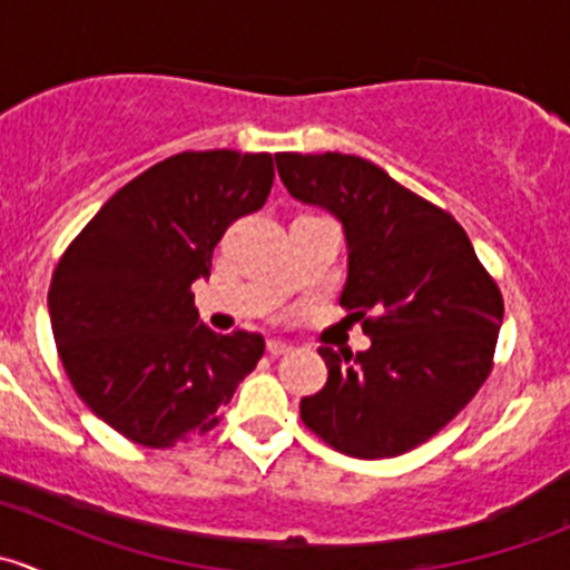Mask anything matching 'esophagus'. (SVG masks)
<instances>
[{
    "label": "esophagus",
    "mask_w": 570,
    "mask_h": 570,
    "mask_svg": "<svg viewBox=\"0 0 570 570\" xmlns=\"http://www.w3.org/2000/svg\"><path fill=\"white\" fill-rule=\"evenodd\" d=\"M267 353L273 355V358H281V355L292 353V344L281 342V338H269V342H267Z\"/></svg>",
    "instance_id": "obj_1"
}]
</instances>
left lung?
<instances>
[{
	"label": "left lung",
	"instance_id": "left-lung-1",
	"mask_svg": "<svg viewBox=\"0 0 570 570\" xmlns=\"http://www.w3.org/2000/svg\"><path fill=\"white\" fill-rule=\"evenodd\" d=\"M278 176L303 204L344 223L347 284L338 306L372 347L327 364L301 419L350 458H394L433 439L493 370L504 301L463 226L353 154H278Z\"/></svg>",
	"mask_w": 570,
	"mask_h": 570
}]
</instances>
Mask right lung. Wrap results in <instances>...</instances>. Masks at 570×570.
<instances>
[{"label": "right lung", "mask_w": 570, "mask_h": 570, "mask_svg": "<svg viewBox=\"0 0 570 570\" xmlns=\"http://www.w3.org/2000/svg\"><path fill=\"white\" fill-rule=\"evenodd\" d=\"M273 178L269 154H176L124 184L57 262L49 317L62 370L124 439L168 450L209 433L256 370L264 338L209 331L193 281Z\"/></svg>", "instance_id": "add662e5"}]
</instances>
